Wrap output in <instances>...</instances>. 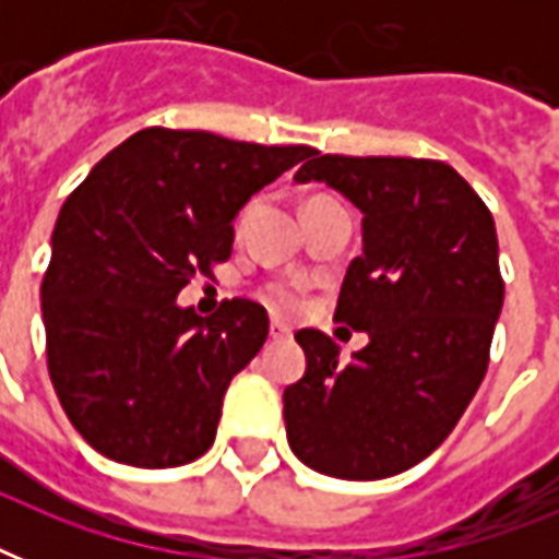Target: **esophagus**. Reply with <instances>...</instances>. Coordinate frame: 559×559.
Listing matches in <instances>:
<instances>
[{
	"mask_svg": "<svg viewBox=\"0 0 559 559\" xmlns=\"http://www.w3.org/2000/svg\"><path fill=\"white\" fill-rule=\"evenodd\" d=\"M270 336L272 340H289V336H293V331H289V324H284L281 319H272Z\"/></svg>",
	"mask_w": 559,
	"mask_h": 559,
	"instance_id": "esophagus-1",
	"label": "esophagus"
}]
</instances>
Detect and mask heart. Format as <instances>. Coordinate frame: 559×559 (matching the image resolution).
Wrapping results in <instances>:
<instances>
[{
    "instance_id": "heart-1",
    "label": "heart",
    "mask_w": 559,
    "mask_h": 559,
    "mask_svg": "<svg viewBox=\"0 0 559 559\" xmlns=\"http://www.w3.org/2000/svg\"><path fill=\"white\" fill-rule=\"evenodd\" d=\"M263 298H266L275 310H296L298 307L296 289L289 287V284H270V287L263 289Z\"/></svg>"
}]
</instances>
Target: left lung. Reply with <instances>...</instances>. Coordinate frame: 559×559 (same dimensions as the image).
<instances>
[{
    "mask_svg": "<svg viewBox=\"0 0 559 559\" xmlns=\"http://www.w3.org/2000/svg\"><path fill=\"white\" fill-rule=\"evenodd\" d=\"M310 156L293 179L362 211L336 322L368 345L340 362L331 336L296 333L307 371L284 389L289 450L333 478L397 476L441 447L485 380L504 301L496 223L443 162Z\"/></svg>",
    "mask_w": 559,
    "mask_h": 559,
    "instance_id": "8db88e82",
    "label": "left lung"
}]
</instances>
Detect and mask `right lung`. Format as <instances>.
I'll list each match as a JSON object with an SVG mask.
<instances>
[{
    "mask_svg": "<svg viewBox=\"0 0 559 559\" xmlns=\"http://www.w3.org/2000/svg\"><path fill=\"white\" fill-rule=\"evenodd\" d=\"M310 153L147 127L63 202L39 287L48 373L100 455L162 469L214 443L223 394L263 348L270 319L249 298L202 319L177 296L231 254L249 197Z\"/></svg>",
    "mask_w": 559,
    "mask_h": 559,
    "instance_id": "obj_1",
    "label": "right lung"
}]
</instances>
